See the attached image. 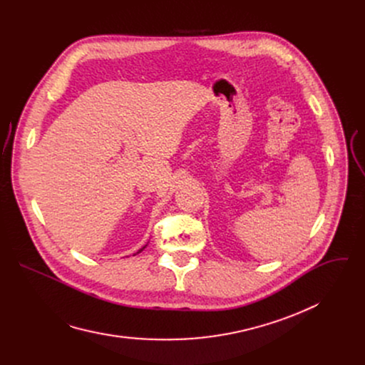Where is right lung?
I'll list each match as a JSON object with an SVG mask.
<instances>
[{"mask_svg": "<svg viewBox=\"0 0 365 365\" xmlns=\"http://www.w3.org/2000/svg\"><path fill=\"white\" fill-rule=\"evenodd\" d=\"M144 248H145V247H143V248H140V250H138V252H140V251H143V250H144Z\"/></svg>", "mask_w": 365, "mask_h": 365, "instance_id": "add662e5", "label": "right lung"}]
</instances>
